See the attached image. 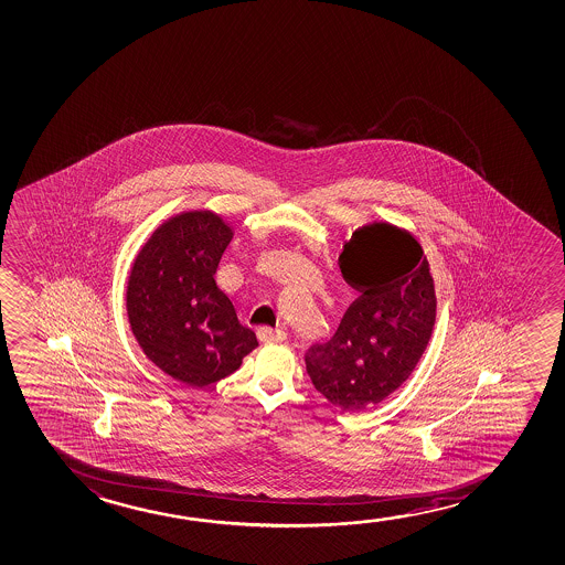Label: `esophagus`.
Returning a JSON list of instances; mask_svg holds the SVG:
<instances>
[{"label":"esophagus","instance_id":"1","mask_svg":"<svg viewBox=\"0 0 565 565\" xmlns=\"http://www.w3.org/2000/svg\"><path fill=\"white\" fill-rule=\"evenodd\" d=\"M259 339L265 343H282L287 339V333L282 329L262 328L259 329Z\"/></svg>","mask_w":565,"mask_h":565}]
</instances>
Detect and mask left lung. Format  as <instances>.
I'll list each match as a JSON object with an SVG mask.
<instances>
[{"label":"left lung","mask_w":565,"mask_h":565,"mask_svg":"<svg viewBox=\"0 0 565 565\" xmlns=\"http://www.w3.org/2000/svg\"><path fill=\"white\" fill-rule=\"evenodd\" d=\"M339 269L359 298L333 338L306 351V371L328 402L347 412L379 405L412 376L437 318L435 280L415 237L374 222L354 232Z\"/></svg>","instance_id":"left-lung-1"}]
</instances>
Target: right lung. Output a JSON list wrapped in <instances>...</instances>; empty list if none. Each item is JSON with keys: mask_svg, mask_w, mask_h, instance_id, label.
I'll use <instances>...</instances> for the list:
<instances>
[{"mask_svg": "<svg viewBox=\"0 0 565 565\" xmlns=\"http://www.w3.org/2000/svg\"><path fill=\"white\" fill-rule=\"evenodd\" d=\"M232 237L216 212H181L153 232L130 269L127 313L136 341L186 386L226 379L259 345L214 280Z\"/></svg>", "mask_w": 565, "mask_h": 565, "instance_id": "right-lung-1", "label": "right lung"}]
</instances>
